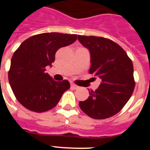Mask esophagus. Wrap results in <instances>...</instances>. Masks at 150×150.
Wrapping results in <instances>:
<instances>
[{
    "label": "esophagus",
    "mask_w": 150,
    "mask_h": 150,
    "mask_svg": "<svg viewBox=\"0 0 150 150\" xmlns=\"http://www.w3.org/2000/svg\"><path fill=\"white\" fill-rule=\"evenodd\" d=\"M71 88H74V89H78V88H79V87L78 86H76V85L72 83V84H71Z\"/></svg>",
    "instance_id": "esophagus-1"
}]
</instances>
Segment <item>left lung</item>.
Returning <instances> with one entry per match:
<instances>
[{
    "mask_svg": "<svg viewBox=\"0 0 150 150\" xmlns=\"http://www.w3.org/2000/svg\"><path fill=\"white\" fill-rule=\"evenodd\" d=\"M78 40L88 50L89 73L100 79L87 100L79 101L80 109L95 120H103L120 112L134 88V67L127 53L113 41L95 36L78 35Z\"/></svg>",
    "mask_w": 150,
    "mask_h": 150,
    "instance_id": "8db88e82",
    "label": "left lung"
}]
</instances>
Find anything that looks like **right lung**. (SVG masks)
<instances>
[{
  "mask_svg": "<svg viewBox=\"0 0 150 150\" xmlns=\"http://www.w3.org/2000/svg\"><path fill=\"white\" fill-rule=\"evenodd\" d=\"M76 34L43 33L25 40L13 53L8 73L9 83L18 101L29 110L43 112L57 105L71 86L55 81L46 73L57 50L72 44Z\"/></svg>",
  "mask_w": 150,
  "mask_h": 150,
  "instance_id": "obj_1",
  "label": "right lung"
}]
</instances>
